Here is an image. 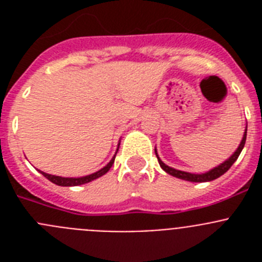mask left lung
<instances>
[{
  "label": "left lung",
  "mask_w": 262,
  "mask_h": 262,
  "mask_svg": "<svg viewBox=\"0 0 262 262\" xmlns=\"http://www.w3.org/2000/svg\"><path fill=\"white\" fill-rule=\"evenodd\" d=\"M245 139H247V128H245L244 131V135H243V139L242 142H240L239 147L236 148V151L233 152L232 155H231L228 159L226 160V161H223L222 164H219L217 166H215V168L210 169L209 172H205V173H201V174H195V173H189V172H184V170H178V169H174L172 168V166H168L165 163H163L161 161V159L159 157V155H157V151L156 148H155V154H156V157L157 160H159V164L160 166L163 168V170H165L168 174L173 176V177H177L180 178V180H185V181H190V182H209V181H212V180H216V178L221 177L222 174H224V173L228 170V169L232 166V164L235 163L236 160H237V157H239V155L242 154L243 148H244V144H245Z\"/></svg>",
  "instance_id": "1"
}]
</instances>
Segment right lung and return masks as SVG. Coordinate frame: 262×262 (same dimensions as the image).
Returning a JSON list of instances; mask_svg holds the SVG:
<instances>
[{
    "label": "right lung",
    "mask_w": 262,
    "mask_h": 262,
    "mask_svg": "<svg viewBox=\"0 0 262 262\" xmlns=\"http://www.w3.org/2000/svg\"><path fill=\"white\" fill-rule=\"evenodd\" d=\"M119 144H120V143H119ZM119 144H118V148H119ZM117 152H118V149H117ZM117 152H115V155H117ZM115 155H114V157H113V159L108 161L107 165L103 166L102 169H99L98 172L92 173V174L84 176V177H60V176L48 174V173L40 172V170H39V172L45 176L46 178H48L51 182H53L55 185H59V186H78V185H84V184H88V182L94 181V180L99 178L101 176L106 174V173L110 170L111 166H113V164H114Z\"/></svg>",
    "instance_id": "1"
}]
</instances>
